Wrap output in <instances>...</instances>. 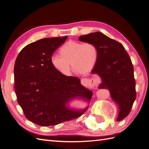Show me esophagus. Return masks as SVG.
<instances>
[{
    "mask_svg": "<svg viewBox=\"0 0 149 149\" xmlns=\"http://www.w3.org/2000/svg\"><path fill=\"white\" fill-rule=\"evenodd\" d=\"M100 83V79L98 76H93L91 78H83L81 79V84L84 86H95Z\"/></svg>",
    "mask_w": 149,
    "mask_h": 149,
    "instance_id": "esophagus-1",
    "label": "esophagus"
}]
</instances>
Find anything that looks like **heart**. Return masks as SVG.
<instances>
[{
	"instance_id": "obj_1",
	"label": "heart",
	"mask_w": 149,
	"mask_h": 149,
	"mask_svg": "<svg viewBox=\"0 0 149 149\" xmlns=\"http://www.w3.org/2000/svg\"><path fill=\"white\" fill-rule=\"evenodd\" d=\"M61 56L54 54L50 57L53 67L64 75L71 74V64L81 74L90 72L99 58V49L91 42L69 41L60 49Z\"/></svg>"
}]
</instances>
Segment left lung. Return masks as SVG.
<instances>
[{
    "instance_id": "8db88e82",
    "label": "left lung",
    "mask_w": 149,
    "mask_h": 149,
    "mask_svg": "<svg viewBox=\"0 0 149 149\" xmlns=\"http://www.w3.org/2000/svg\"><path fill=\"white\" fill-rule=\"evenodd\" d=\"M79 40L95 44L99 58L91 74L99 75L102 83L99 89H108L113 100L119 107L117 121L130 113L136 97L134 67L122 44L100 32L82 35Z\"/></svg>"
}]
</instances>
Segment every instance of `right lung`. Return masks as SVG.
<instances>
[{"label": "right lung", "instance_id": "obj_1", "mask_svg": "<svg viewBox=\"0 0 149 149\" xmlns=\"http://www.w3.org/2000/svg\"><path fill=\"white\" fill-rule=\"evenodd\" d=\"M67 36L43 38L26 46L18 54L14 68L17 101L26 118L41 126L56 125L77 118L86 109L75 111L67 104L81 97L89 102L91 91L81 79L66 76L53 67L50 57Z\"/></svg>", "mask_w": 149, "mask_h": 149}]
</instances>
